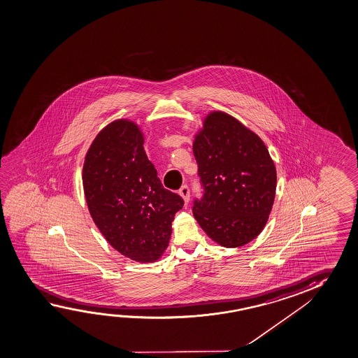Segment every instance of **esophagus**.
Returning <instances> with one entry per match:
<instances>
[{
	"label": "esophagus",
	"mask_w": 358,
	"mask_h": 358,
	"mask_svg": "<svg viewBox=\"0 0 358 358\" xmlns=\"http://www.w3.org/2000/svg\"><path fill=\"white\" fill-rule=\"evenodd\" d=\"M179 195L184 199V203L187 204V201H189V187L187 185H182L180 187V190H179Z\"/></svg>",
	"instance_id": "34e87169"
}]
</instances>
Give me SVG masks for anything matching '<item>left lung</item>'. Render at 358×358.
<instances>
[{
  "label": "left lung",
  "instance_id": "left-lung-1",
  "mask_svg": "<svg viewBox=\"0 0 358 358\" xmlns=\"http://www.w3.org/2000/svg\"><path fill=\"white\" fill-rule=\"evenodd\" d=\"M203 198L193 214L206 235L225 248L262 233L273 209L276 168L262 138L230 114L205 117L193 143Z\"/></svg>",
  "mask_w": 358,
  "mask_h": 358
}]
</instances>
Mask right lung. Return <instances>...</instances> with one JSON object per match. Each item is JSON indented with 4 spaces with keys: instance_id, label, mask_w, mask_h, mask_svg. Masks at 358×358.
I'll return each mask as SVG.
<instances>
[{
    "instance_id": "right-lung-1",
    "label": "right lung",
    "mask_w": 358,
    "mask_h": 358,
    "mask_svg": "<svg viewBox=\"0 0 358 358\" xmlns=\"http://www.w3.org/2000/svg\"><path fill=\"white\" fill-rule=\"evenodd\" d=\"M143 144L134 122L109 123L85 154L82 179L90 214L109 244L134 262H153L168 248L184 200L162 185Z\"/></svg>"
}]
</instances>
